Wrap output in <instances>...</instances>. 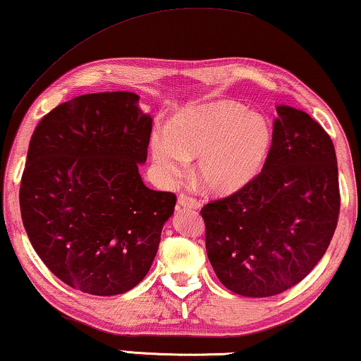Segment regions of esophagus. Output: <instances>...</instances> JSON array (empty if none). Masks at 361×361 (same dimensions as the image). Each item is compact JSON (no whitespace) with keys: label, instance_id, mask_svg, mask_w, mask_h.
<instances>
[{"label":"esophagus","instance_id":"esophagus-1","mask_svg":"<svg viewBox=\"0 0 361 361\" xmlns=\"http://www.w3.org/2000/svg\"><path fill=\"white\" fill-rule=\"evenodd\" d=\"M178 207H183V209H201V202L196 201V199L192 197H188L185 195H180L178 197Z\"/></svg>","mask_w":361,"mask_h":361}]
</instances>
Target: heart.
Masks as SVG:
<instances>
[{
  "label": "heart",
  "instance_id": "heart-1",
  "mask_svg": "<svg viewBox=\"0 0 361 361\" xmlns=\"http://www.w3.org/2000/svg\"><path fill=\"white\" fill-rule=\"evenodd\" d=\"M272 147V128L243 104L217 100L180 113L154 129L149 149L160 178L180 181L196 159V178L209 192L233 195L259 175Z\"/></svg>",
  "mask_w": 361,
  "mask_h": 361
}]
</instances>
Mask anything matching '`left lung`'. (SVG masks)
<instances>
[{"label": "left lung", "mask_w": 361, "mask_h": 361, "mask_svg": "<svg viewBox=\"0 0 361 361\" xmlns=\"http://www.w3.org/2000/svg\"><path fill=\"white\" fill-rule=\"evenodd\" d=\"M276 110L261 173L201 211L215 276L250 298L272 297L303 281L324 256L341 209L329 134L303 110Z\"/></svg>", "instance_id": "8db88e82"}]
</instances>
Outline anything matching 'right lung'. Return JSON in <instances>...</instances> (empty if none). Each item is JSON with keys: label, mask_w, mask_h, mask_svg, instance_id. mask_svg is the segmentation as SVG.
Here are the masks:
<instances>
[{"label": "right lung", "mask_w": 361, "mask_h": 361, "mask_svg": "<svg viewBox=\"0 0 361 361\" xmlns=\"http://www.w3.org/2000/svg\"><path fill=\"white\" fill-rule=\"evenodd\" d=\"M152 116L134 92L74 97L42 118L20 180L29 240L55 276L111 297L146 277L176 196L144 185Z\"/></svg>", "instance_id": "add662e5"}]
</instances>
